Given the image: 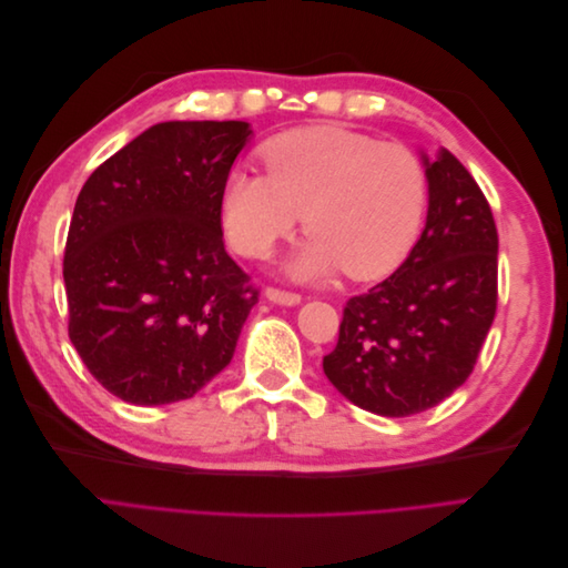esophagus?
<instances>
[{
    "instance_id": "1",
    "label": "esophagus",
    "mask_w": 568,
    "mask_h": 568,
    "mask_svg": "<svg viewBox=\"0 0 568 568\" xmlns=\"http://www.w3.org/2000/svg\"><path fill=\"white\" fill-rule=\"evenodd\" d=\"M265 296L272 303H280V305H298L301 303V294H296V291H284V288H277V286H267Z\"/></svg>"
}]
</instances>
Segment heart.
Listing matches in <instances>:
<instances>
[{"label": "heart", "mask_w": 568, "mask_h": 568, "mask_svg": "<svg viewBox=\"0 0 568 568\" xmlns=\"http://www.w3.org/2000/svg\"><path fill=\"white\" fill-rule=\"evenodd\" d=\"M263 159L267 173L236 165L222 186V225L236 253L270 255L301 213L311 234L288 263L301 280L338 267L353 280L382 277L415 246L428 175L409 146L315 125L274 136Z\"/></svg>", "instance_id": "b5f03b06"}]
</instances>
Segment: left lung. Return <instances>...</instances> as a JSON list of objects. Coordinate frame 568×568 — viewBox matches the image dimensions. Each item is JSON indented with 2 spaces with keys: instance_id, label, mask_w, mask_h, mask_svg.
<instances>
[{
  "instance_id": "1",
  "label": "left lung",
  "mask_w": 568,
  "mask_h": 568,
  "mask_svg": "<svg viewBox=\"0 0 568 568\" xmlns=\"http://www.w3.org/2000/svg\"><path fill=\"white\" fill-rule=\"evenodd\" d=\"M426 227L407 261L343 307L322 367L338 393L382 417L438 405L474 372L497 311L490 205L448 149L428 161Z\"/></svg>"
}]
</instances>
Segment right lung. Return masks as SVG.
I'll list each match as a JSON object with an SVG mask.
<instances>
[{
	"mask_svg": "<svg viewBox=\"0 0 568 568\" xmlns=\"http://www.w3.org/2000/svg\"><path fill=\"white\" fill-rule=\"evenodd\" d=\"M251 134L242 120H170L101 163L68 227V336L115 398H192L230 365L257 303L225 251L222 186Z\"/></svg>",
	"mask_w": 568,
	"mask_h": 568,
	"instance_id": "1",
	"label": "right lung"
}]
</instances>
